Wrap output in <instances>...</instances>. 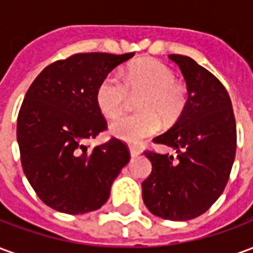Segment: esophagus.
Instances as JSON below:
<instances>
[{
  "mask_svg": "<svg viewBox=\"0 0 253 253\" xmlns=\"http://www.w3.org/2000/svg\"><path fill=\"white\" fill-rule=\"evenodd\" d=\"M139 154H141V150H139V149L134 148V146H130V156H131V157H137Z\"/></svg>",
  "mask_w": 253,
  "mask_h": 253,
  "instance_id": "obj_1",
  "label": "esophagus"
}]
</instances>
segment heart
Returning a JSON list of instances; mask_svg holds the SVG:
<instances>
[{"mask_svg":"<svg viewBox=\"0 0 253 253\" xmlns=\"http://www.w3.org/2000/svg\"><path fill=\"white\" fill-rule=\"evenodd\" d=\"M122 78L107 74L96 89V104L107 118H115L125 108L127 89L131 92H145L139 100L143 112L125 115L111 123L114 137L128 143H141L145 138L159 131L161 116L165 122L176 121L187 103V89L175 83V73L164 63L154 59H143L123 72Z\"/></svg>","mask_w":253,"mask_h":253,"instance_id":"b5f03b06","label":"heart"}]
</instances>
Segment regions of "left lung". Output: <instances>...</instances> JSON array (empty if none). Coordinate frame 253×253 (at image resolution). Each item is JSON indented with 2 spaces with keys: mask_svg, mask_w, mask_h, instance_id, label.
Instances as JSON below:
<instances>
[{
  "mask_svg": "<svg viewBox=\"0 0 253 253\" xmlns=\"http://www.w3.org/2000/svg\"><path fill=\"white\" fill-rule=\"evenodd\" d=\"M168 58L180 69L188 97L175 125L153 139L176 154L145 152L152 173L142 183V198L154 215L188 221L207 211L225 190L236 156V121L217 77L190 57Z\"/></svg>",
  "mask_w": 253,
  "mask_h": 253,
  "instance_id": "8db88e82",
  "label": "left lung"
}]
</instances>
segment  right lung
<instances>
[{"label": "right lung", "instance_id": "obj_1", "mask_svg": "<svg viewBox=\"0 0 253 253\" xmlns=\"http://www.w3.org/2000/svg\"><path fill=\"white\" fill-rule=\"evenodd\" d=\"M134 52L76 54L47 66L25 94L17 118V143L27 179L42 201L66 214L94 211L130 161L112 138L96 148L86 141L107 128L96 104L100 81Z\"/></svg>", "mask_w": 253, "mask_h": 253}]
</instances>
